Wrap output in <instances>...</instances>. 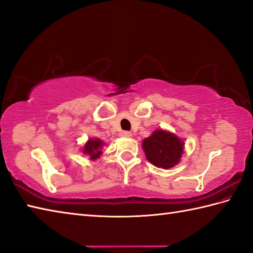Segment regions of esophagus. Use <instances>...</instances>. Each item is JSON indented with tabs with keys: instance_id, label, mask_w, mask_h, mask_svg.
I'll use <instances>...</instances> for the list:
<instances>
[{
	"instance_id": "34e87169",
	"label": "esophagus",
	"mask_w": 253,
	"mask_h": 253,
	"mask_svg": "<svg viewBox=\"0 0 253 253\" xmlns=\"http://www.w3.org/2000/svg\"><path fill=\"white\" fill-rule=\"evenodd\" d=\"M121 135H122L123 137H130V136H131V132H130V131H126V130H124V131H122V132H121Z\"/></svg>"
}]
</instances>
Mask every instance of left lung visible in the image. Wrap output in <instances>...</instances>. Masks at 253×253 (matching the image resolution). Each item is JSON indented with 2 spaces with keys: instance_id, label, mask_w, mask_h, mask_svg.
<instances>
[{
  "instance_id": "8db88e82",
  "label": "left lung",
  "mask_w": 253,
  "mask_h": 253,
  "mask_svg": "<svg viewBox=\"0 0 253 253\" xmlns=\"http://www.w3.org/2000/svg\"><path fill=\"white\" fill-rule=\"evenodd\" d=\"M184 145L183 139L175 133L165 129H156L142 140L147 160L162 169H171L181 161Z\"/></svg>"
}]
</instances>
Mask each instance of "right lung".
I'll return each instance as SVG.
<instances>
[{
  "label": "right lung",
  "mask_w": 253,
  "mask_h": 253,
  "mask_svg": "<svg viewBox=\"0 0 253 253\" xmlns=\"http://www.w3.org/2000/svg\"><path fill=\"white\" fill-rule=\"evenodd\" d=\"M104 146H105V142L100 138H88L87 141L82 147L81 152L83 155L87 156L91 161H95L103 153L102 149Z\"/></svg>",
  "instance_id": "right-lung-1"
}]
</instances>
